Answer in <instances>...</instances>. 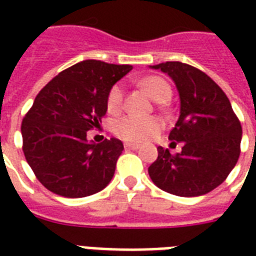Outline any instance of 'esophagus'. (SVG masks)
Instances as JSON below:
<instances>
[{"instance_id":"1","label":"esophagus","mask_w":256,"mask_h":256,"mask_svg":"<svg viewBox=\"0 0 256 256\" xmlns=\"http://www.w3.org/2000/svg\"><path fill=\"white\" fill-rule=\"evenodd\" d=\"M124 148H126V150H137L140 148V145H137V144H130V142H126V144H124Z\"/></svg>"}]
</instances>
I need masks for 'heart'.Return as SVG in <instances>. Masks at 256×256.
Instances as JSON below:
<instances>
[{"mask_svg":"<svg viewBox=\"0 0 256 256\" xmlns=\"http://www.w3.org/2000/svg\"><path fill=\"white\" fill-rule=\"evenodd\" d=\"M141 89L145 90L150 98L156 102H164L172 97V88L160 76H146L140 80ZM124 106V88L120 84H115L106 94V106L108 114L118 115L122 112ZM114 134L119 138L128 142H141L150 138V136L159 133L162 130V122L158 118H140L133 115L118 119L114 123Z\"/></svg>","mask_w":256,"mask_h":256,"instance_id":"b5f03b06","label":"heart"}]
</instances>
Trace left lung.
Masks as SVG:
<instances>
[{
  "mask_svg": "<svg viewBox=\"0 0 256 256\" xmlns=\"http://www.w3.org/2000/svg\"><path fill=\"white\" fill-rule=\"evenodd\" d=\"M174 80L181 111L168 138L180 154L159 146L148 168L158 188L184 198L211 192L224 182L240 156L242 124L224 90L198 68L181 62L152 66Z\"/></svg>",
  "mask_w": 256,
  "mask_h": 256,
  "instance_id": "left-lung-1",
  "label": "left lung"
}]
</instances>
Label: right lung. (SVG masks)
Listing matches in <instances>:
<instances>
[{
  "instance_id": "1",
  "label": "right lung",
  "mask_w": 256,
  "mask_h": 256,
  "mask_svg": "<svg viewBox=\"0 0 256 256\" xmlns=\"http://www.w3.org/2000/svg\"><path fill=\"white\" fill-rule=\"evenodd\" d=\"M130 70L128 64L84 60L62 71L36 94L22 122L23 152L50 192L84 198L110 184L122 141L94 144L86 133L100 126L108 92Z\"/></svg>"
}]
</instances>
